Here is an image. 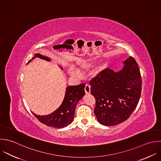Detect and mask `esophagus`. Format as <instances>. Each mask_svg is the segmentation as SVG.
<instances>
[{
    "label": "esophagus",
    "instance_id": "34e87169",
    "mask_svg": "<svg viewBox=\"0 0 161 161\" xmlns=\"http://www.w3.org/2000/svg\"><path fill=\"white\" fill-rule=\"evenodd\" d=\"M85 92L86 94H90V86L89 85H86L85 87Z\"/></svg>",
    "mask_w": 161,
    "mask_h": 161
}]
</instances>
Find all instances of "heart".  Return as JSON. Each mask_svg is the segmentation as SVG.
I'll list each match as a JSON object with an SVG mask.
<instances>
[{"label": "heart", "instance_id": "heart-1", "mask_svg": "<svg viewBox=\"0 0 161 161\" xmlns=\"http://www.w3.org/2000/svg\"><path fill=\"white\" fill-rule=\"evenodd\" d=\"M98 63V61L95 60H84L80 61L77 66V69L75 68L71 67L68 70V73L72 76H79L80 75V73L85 72L91 68L95 66ZM108 66L107 62L102 63L100 65H99L97 69L94 71V75H97L100 73H101L102 71L105 69Z\"/></svg>", "mask_w": 161, "mask_h": 161}]
</instances>
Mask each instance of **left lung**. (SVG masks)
Segmentation results:
<instances>
[{
  "mask_svg": "<svg viewBox=\"0 0 161 161\" xmlns=\"http://www.w3.org/2000/svg\"><path fill=\"white\" fill-rule=\"evenodd\" d=\"M122 69L107 68L90 81L96 100L94 113L98 122L113 126L125 121L136 109L141 94L142 78L135 59L129 56Z\"/></svg>",
  "mask_w": 161,
  "mask_h": 161,
  "instance_id": "1",
  "label": "left lung"
}]
</instances>
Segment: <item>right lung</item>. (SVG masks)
<instances>
[{"label":"right lung","instance_id":"right-lung-1","mask_svg":"<svg viewBox=\"0 0 161 161\" xmlns=\"http://www.w3.org/2000/svg\"><path fill=\"white\" fill-rule=\"evenodd\" d=\"M36 58L51 61V59L47 56L36 53L28 62L29 63ZM27 63V64H28ZM59 68L63 69L62 66ZM85 84L66 87L63 101L61 105L53 113L46 115H38L32 112V114L42 124L53 128L61 129L71 124L75 115V110L78 102L84 97Z\"/></svg>","mask_w":161,"mask_h":161}]
</instances>
